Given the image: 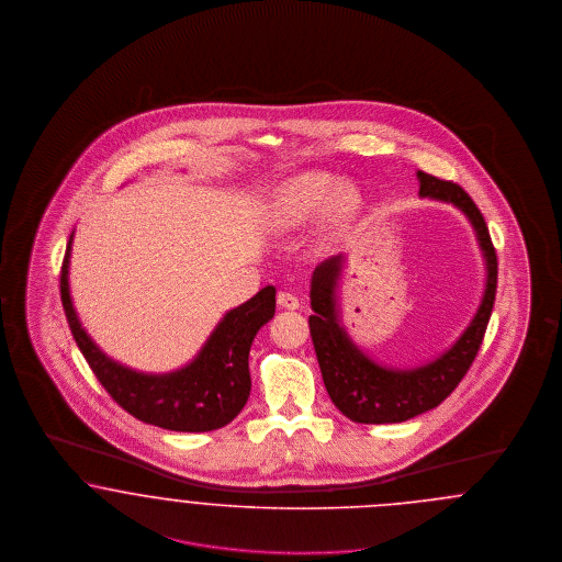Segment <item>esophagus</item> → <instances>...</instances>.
<instances>
[{
  "label": "esophagus",
  "mask_w": 562,
  "mask_h": 562,
  "mask_svg": "<svg viewBox=\"0 0 562 562\" xmlns=\"http://www.w3.org/2000/svg\"><path fill=\"white\" fill-rule=\"evenodd\" d=\"M277 304H279L281 308H288V311L300 308V300L290 292H279V295H277Z\"/></svg>",
  "instance_id": "obj_1"
}]
</instances>
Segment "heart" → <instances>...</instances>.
I'll use <instances>...</instances> for the list:
<instances>
[{"label": "heart", "instance_id": "obj_1", "mask_svg": "<svg viewBox=\"0 0 562 562\" xmlns=\"http://www.w3.org/2000/svg\"><path fill=\"white\" fill-rule=\"evenodd\" d=\"M359 193L342 187V180L327 171H304L288 180L274 196V216L283 226H300L329 210L336 220L359 210Z\"/></svg>", "mask_w": 562, "mask_h": 562}]
</instances>
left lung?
<instances>
[{
	"instance_id": "obj_1",
	"label": "left lung",
	"mask_w": 562,
	"mask_h": 562,
	"mask_svg": "<svg viewBox=\"0 0 562 562\" xmlns=\"http://www.w3.org/2000/svg\"><path fill=\"white\" fill-rule=\"evenodd\" d=\"M417 178L419 195L453 203L474 226L487 265V285L476 315L460 340L447 352L426 366L391 369L371 361L340 325L336 288L342 272L344 256L327 258L318 265L311 283V306L315 313L308 317V325L321 375L334 405L348 419L359 424H396L439 407L472 366L485 338L495 302L497 256L481 210L460 184L439 180L426 171H417Z\"/></svg>"
}]
</instances>
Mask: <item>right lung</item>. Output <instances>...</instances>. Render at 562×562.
<instances>
[{
  "mask_svg": "<svg viewBox=\"0 0 562 562\" xmlns=\"http://www.w3.org/2000/svg\"><path fill=\"white\" fill-rule=\"evenodd\" d=\"M71 241L74 235L60 270L63 308L81 355L113 401L136 419L176 432H210L233 422L251 391L249 348L274 315V288L267 285L228 311L189 366L159 375L140 373L109 359L81 327L69 293Z\"/></svg>",
  "mask_w": 562,
  "mask_h": 562,
  "instance_id": "obj_1",
  "label": "right lung"
}]
</instances>
